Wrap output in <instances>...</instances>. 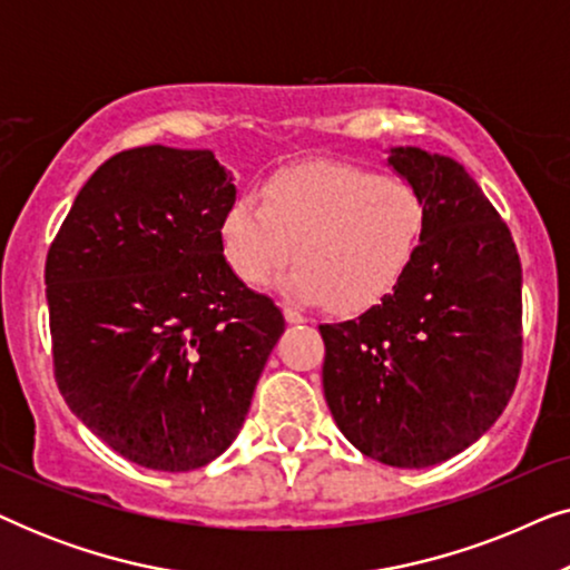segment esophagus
<instances>
[{
	"label": "esophagus",
	"mask_w": 570,
	"mask_h": 570,
	"mask_svg": "<svg viewBox=\"0 0 570 570\" xmlns=\"http://www.w3.org/2000/svg\"><path fill=\"white\" fill-rule=\"evenodd\" d=\"M283 314H285V322L287 324H303V322H306V316H303L301 311L293 308V306H285Z\"/></svg>",
	"instance_id": "obj_1"
}]
</instances>
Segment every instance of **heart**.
I'll return each mask as SVG.
<instances>
[{"instance_id":"b5f03b06","label":"heart","mask_w":570,"mask_h":570,"mask_svg":"<svg viewBox=\"0 0 570 570\" xmlns=\"http://www.w3.org/2000/svg\"><path fill=\"white\" fill-rule=\"evenodd\" d=\"M425 228L428 205L412 184L314 160L269 176L262 202H233L220 220V252L246 285H262L295 256L287 293L363 314L396 291Z\"/></svg>"}]
</instances>
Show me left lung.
<instances>
[{"mask_svg":"<svg viewBox=\"0 0 570 570\" xmlns=\"http://www.w3.org/2000/svg\"><path fill=\"white\" fill-rule=\"evenodd\" d=\"M392 166L428 205L396 291L353 322L322 324L324 396L365 456L402 470L472 446L521 371V262L509 225L446 155L394 147Z\"/></svg>","mask_w":570,"mask_h":570,"instance_id":"1","label":"left lung"}]
</instances>
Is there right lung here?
Masks as SVG:
<instances>
[{"label": "right lung", "mask_w": 570, "mask_h": 570, "mask_svg": "<svg viewBox=\"0 0 570 570\" xmlns=\"http://www.w3.org/2000/svg\"><path fill=\"white\" fill-rule=\"evenodd\" d=\"M233 176L209 150L116 153L46 256L53 376L116 454L189 472L236 441L285 332L220 252Z\"/></svg>", "instance_id": "right-lung-1"}]
</instances>
